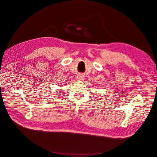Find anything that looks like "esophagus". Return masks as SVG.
<instances>
[{
  "mask_svg": "<svg viewBox=\"0 0 157 157\" xmlns=\"http://www.w3.org/2000/svg\"><path fill=\"white\" fill-rule=\"evenodd\" d=\"M77 78L78 80H83L84 79V76L82 75V74H79Z\"/></svg>",
  "mask_w": 157,
  "mask_h": 157,
  "instance_id": "34e87169",
  "label": "esophagus"
}]
</instances>
